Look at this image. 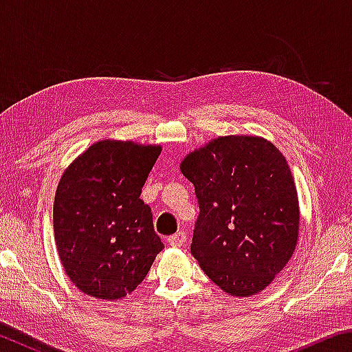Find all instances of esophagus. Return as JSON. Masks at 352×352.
Here are the masks:
<instances>
[{"label":"esophagus","instance_id":"34e87169","mask_svg":"<svg viewBox=\"0 0 352 352\" xmlns=\"http://www.w3.org/2000/svg\"><path fill=\"white\" fill-rule=\"evenodd\" d=\"M184 242H186V234H184V231H178V233L169 236L168 239V243L170 247H182Z\"/></svg>","mask_w":352,"mask_h":352}]
</instances>
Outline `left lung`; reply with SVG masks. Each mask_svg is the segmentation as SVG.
I'll list each match as a JSON object with an SVG mask.
<instances>
[{
	"instance_id": "left-lung-1",
	"label": "left lung",
	"mask_w": 352,
	"mask_h": 352,
	"mask_svg": "<svg viewBox=\"0 0 352 352\" xmlns=\"http://www.w3.org/2000/svg\"><path fill=\"white\" fill-rule=\"evenodd\" d=\"M180 169L200 208L190 253L226 294H259L298 242L300 206L284 155L259 136H219L186 155Z\"/></svg>"
}]
</instances>
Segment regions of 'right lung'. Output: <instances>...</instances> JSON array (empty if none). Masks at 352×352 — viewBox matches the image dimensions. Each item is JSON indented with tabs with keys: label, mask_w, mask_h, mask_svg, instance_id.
<instances>
[{
	"label": "right lung",
	"mask_w": 352,
	"mask_h": 352,
	"mask_svg": "<svg viewBox=\"0 0 352 352\" xmlns=\"http://www.w3.org/2000/svg\"><path fill=\"white\" fill-rule=\"evenodd\" d=\"M162 146L102 140L79 155L58 182L54 237L77 289L118 300L138 287L164 248L151 206L140 199Z\"/></svg>",
	"instance_id": "right-lung-1"
}]
</instances>
